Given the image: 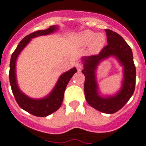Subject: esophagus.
Masks as SVG:
<instances>
[{"mask_svg":"<svg viewBox=\"0 0 146 146\" xmlns=\"http://www.w3.org/2000/svg\"><path fill=\"white\" fill-rule=\"evenodd\" d=\"M76 67H77V69L78 72H81V70L82 69V66L80 64H79V63L76 64Z\"/></svg>","mask_w":146,"mask_h":146,"instance_id":"obj_1","label":"esophagus"}]
</instances>
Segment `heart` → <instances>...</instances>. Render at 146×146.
Here are the masks:
<instances>
[{
    "mask_svg": "<svg viewBox=\"0 0 146 146\" xmlns=\"http://www.w3.org/2000/svg\"><path fill=\"white\" fill-rule=\"evenodd\" d=\"M77 41L81 45H88L91 44V50L95 52L101 50L105 44V37L104 35L96 34L88 30L80 33Z\"/></svg>",
    "mask_w": 146,
    "mask_h": 146,
    "instance_id": "1",
    "label": "heart"
}]
</instances>
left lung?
<instances>
[{"label":"left lung","mask_w":146,"mask_h":146,"mask_svg":"<svg viewBox=\"0 0 146 146\" xmlns=\"http://www.w3.org/2000/svg\"><path fill=\"white\" fill-rule=\"evenodd\" d=\"M108 45L98 55L82 58L84 69L82 72L86 80L85 96L87 102L94 109L108 114L116 113L124 106L134 94L136 79V69L131 47L116 32L105 29ZM113 56L124 66V80L121 89L115 96L102 98L98 92L96 69L99 62Z\"/></svg>","instance_id":"obj_1"}]
</instances>
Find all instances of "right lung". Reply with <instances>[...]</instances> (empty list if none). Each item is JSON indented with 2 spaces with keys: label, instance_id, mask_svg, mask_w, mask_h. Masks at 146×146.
<instances>
[{
  "label": "right lung",
  "instance_id": "right-lung-1",
  "mask_svg": "<svg viewBox=\"0 0 146 146\" xmlns=\"http://www.w3.org/2000/svg\"><path fill=\"white\" fill-rule=\"evenodd\" d=\"M57 29L58 26L53 25V26H50L46 30H43V31L40 30V31L30 33L29 35L22 39L21 42L17 45L16 50L11 55L9 69V81L11 91L19 106L22 109L33 115L35 116H47L60 108L64 100V92H65L67 84L69 83L72 76L77 72V69L74 67L62 74L59 77L58 80L52 92L50 93L48 96L40 99H33L25 95L18 87L16 79V69H16V60L19 54L21 52L24 47L29 43L31 38L37 37L38 36L50 34L55 31Z\"/></svg>",
  "mask_w": 146,
  "mask_h": 146
}]
</instances>
